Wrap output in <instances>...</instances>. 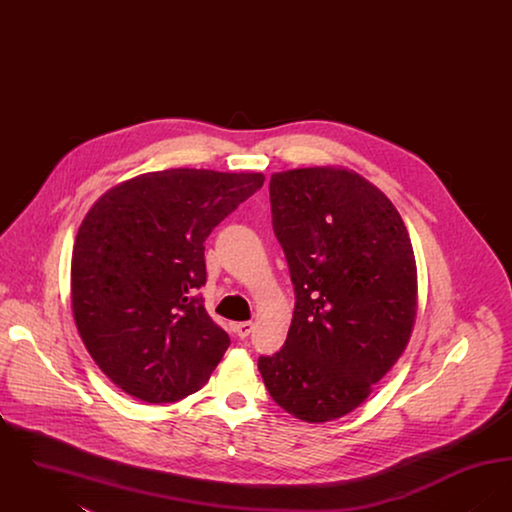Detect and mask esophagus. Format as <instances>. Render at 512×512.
Returning a JSON list of instances; mask_svg holds the SVG:
<instances>
[{
	"label": "esophagus",
	"mask_w": 512,
	"mask_h": 512,
	"mask_svg": "<svg viewBox=\"0 0 512 512\" xmlns=\"http://www.w3.org/2000/svg\"><path fill=\"white\" fill-rule=\"evenodd\" d=\"M232 330L236 332L238 338H247V336L251 334V330H253V322H249V320H245V322H234V324H232Z\"/></svg>",
	"instance_id": "obj_1"
}]
</instances>
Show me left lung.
<instances>
[{
	"instance_id": "1",
	"label": "left lung",
	"mask_w": 512,
	"mask_h": 512,
	"mask_svg": "<svg viewBox=\"0 0 512 512\" xmlns=\"http://www.w3.org/2000/svg\"><path fill=\"white\" fill-rule=\"evenodd\" d=\"M268 190L297 301L284 347L259 370L286 413L330 422L365 403L411 340L413 244L388 195L355 171L274 172Z\"/></svg>"
}]
</instances>
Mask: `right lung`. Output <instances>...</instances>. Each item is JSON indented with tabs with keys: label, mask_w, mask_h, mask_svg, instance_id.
Returning <instances> with one entry per match:
<instances>
[{
	"label": "right lung",
	"mask_w": 512,
	"mask_h": 512,
	"mask_svg": "<svg viewBox=\"0 0 512 512\" xmlns=\"http://www.w3.org/2000/svg\"><path fill=\"white\" fill-rule=\"evenodd\" d=\"M261 172L167 169L113 186L82 220L71 261L78 334L101 372L146 403L201 390L230 345L195 290L211 230Z\"/></svg>",
	"instance_id": "obj_1"
}]
</instances>
